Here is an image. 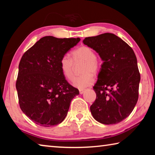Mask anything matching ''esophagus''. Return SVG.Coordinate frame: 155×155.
<instances>
[{"label":"esophagus","mask_w":155,"mask_h":155,"mask_svg":"<svg viewBox=\"0 0 155 155\" xmlns=\"http://www.w3.org/2000/svg\"><path fill=\"white\" fill-rule=\"evenodd\" d=\"M85 91V90H84V89H81V90H79L80 94H83Z\"/></svg>","instance_id":"1"}]
</instances>
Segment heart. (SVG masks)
Segmentation results:
<instances>
[{
	"label": "heart",
	"mask_w": 155,
	"mask_h": 155,
	"mask_svg": "<svg viewBox=\"0 0 155 155\" xmlns=\"http://www.w3.org/2000/svg\"><path fill=\"white\" fill-rule=\"evenodd\" d=\"M72 54L74 61H81L85 63L82 69L83 74L75 78L73 85L80 90L89 87L94 81L93 74H98L100 70V65L95 52L90 47L83 46L73 51ZM73 61L67 54L62 56L59 61V66L63 74L69 81H72L74 78Z\"/></svg>",
	"instance_id": "b5f03b06"
}]
</instances>
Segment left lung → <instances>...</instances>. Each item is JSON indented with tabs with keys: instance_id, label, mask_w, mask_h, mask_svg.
<instances>
[{
	"instance_id": "1",
	"label": "left lung",
	"mask_w": 155,
	"mask_h": 155,
	"mask_svg": "<svg viewBox=\"0 0 155 155\" xmlns=\"http://www.w3.org/2000/svg\"><path fill=\"white\" fill-rule=\"evenodd\" d=\"M83 42L98 52L103 61L93 87L96 98L90 107L91 114L104 124L122 122L138 100L140 74L135 52L113 33L88 37Z\"/></svg>"
}]
</instances>
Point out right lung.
<instances>
[{
  "label": "right lung",
  "instance_id": "add662e5",
  "mask_svg": "<svg viewBox=\"0 0 155 155\" xmlns=\"http://www.w3.org/2000/svg\"><path fill=\"white\" fill-rule=\"evenodd\" d=\"M80 38L45 36L23 54L15 87L22 112L41 127H53L66 117L72 100L79 94L59 66L62 56Z\"/></svg>",
  "mask_w": 155,
  "mask_h": 155
}]
</instances>
